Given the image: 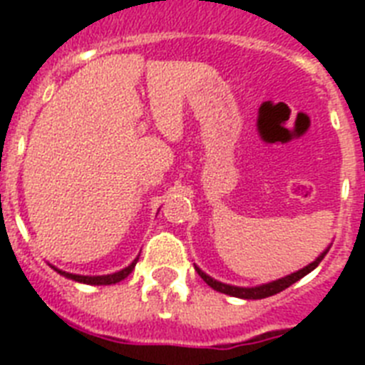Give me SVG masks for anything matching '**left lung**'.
I'll list each match as a JSON object with an SVG mask.
<instances>
[{
    "mask_svg": "<svg viewBox=\"0 0 365 365\" xmlns=\"http://www.w3.org/2000/svg\"><path fill=\"white\" fill-rule=\"evenodd\" d=\"M327 247L324 250V252L320 254V256L316 257L312 263H309L307 267H303V269L296 270V272L289 274V276H285V278H279V279H274V282H269V283H263V285H256V287H235V285H228V283H222V282H217V279H214L212 276H208L206 272H202L201 269H199L195 263H193V267H195V270H197V274L201 276L202 279H205L206 285H210L214 291L217 292H222V294H228V296H234V298H241V299H261V298H269V296H274L278 294V292L285 291L287 287H291L292 283H296L298 279H302L303 276H307L309 272H312V270L318 267V263H320L322 259H324L325 254L329 252Z\"/></svg>",
    "mask_w": 365,
    "mask_h": 365,
    "instance_id": "left-lung-1",
    "label": "left lung"
}]
</instances>
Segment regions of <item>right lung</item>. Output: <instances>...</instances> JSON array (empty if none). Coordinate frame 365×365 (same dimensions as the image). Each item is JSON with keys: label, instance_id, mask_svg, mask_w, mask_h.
Instances as JSON below:
<instances>
[{"label": "right lung", "instance_id": "obj_1", "mask_svg": "<svg viewBox=\"0 0 365 365\" xmlns=\"http://www.w3.org/2000/svg\"><path fill=\"white\" fill-rule=\"evenodd\" d=\"M138 261V256L135 257L133 261H131L130 265L124 267L122 270H118V272H113V274H104V276H82V274H71V272H66V270L62 269H56L54 265L53 267L54 270H56L60 276H66L67 279H73V282H78V283H86V285H115V283L122 282V279H125L128 276H130L131 272H133L135 265H137Z\"/></svg>", "mask_w": 365, "mask_h": 365}]
</instances>
